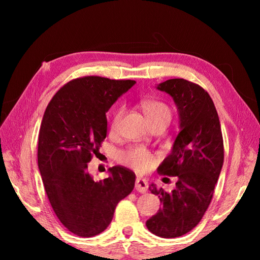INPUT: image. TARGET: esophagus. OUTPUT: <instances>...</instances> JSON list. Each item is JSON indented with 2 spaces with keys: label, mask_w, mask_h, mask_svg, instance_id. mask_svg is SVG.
Returning <instances> with one entry per match:
<instances>
[{
  "label": "esophagus",
  "mask_w": 260,
  "mask_h": 260,
  "mask_svg": "<svg viewBox=\"0 0 260 260\" xmlns=\"http://www.w3.org/2000/svg\"><path fill=\"white\" fill-rule=\"evenodd\" d=\"M148 187H149V183L146 179L143 178H136V182H135V189L138 190L139 192H147L148 191Z\"/></svg>",
  "instance_id": "34e87169"
}]
</instances>
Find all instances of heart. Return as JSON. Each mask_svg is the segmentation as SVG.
<instances>
[{
    "label": "heart",
    "instance_id": "b5f03b06",
    "mask_svg": "<svg viewBox=\"0 0 260 260\" xmlns=\"http://www.w3.org/2000/svg\"><path fill=\"white\" fill-rule=\"evenodd\" d=\"M142 109L152 126L158 124V122H170L171 118H172L171 108L166 103L161 102V101H144V102H142ZM124 107L118 108L113 112L111 121H110V128H111V131L117 129L122 116H124ZM119 160L122 164L132 167L135 171L143 172V171L149 170L153 165L155 156L150 151L146 150V149L133 147L121 151L119 153Z\"/></svg>",
    "mask_w": 260,
    "mask_h": 260
}]
</instances>
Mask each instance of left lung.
<instances>
[{
    "mask_svg": "<svg viewBox=\"0 0 260 260\" xmlns=\"http://www.w3.org/2000/svg\"><path fill=\"white\" fill-rule=\"evenodd\" d=\"M158 89L172 96L180 116V133L158 173L178 177L172 191L151 184L162 208L147 221L152 234L173 239L199 225L213 197L223 164V140L217 110L208 91L184 79H170ZM167 179V178H166Z\"/></svg>",
    "mask_w": 260,
    "mask_h": 260,
    "instance_id": "1",
    "label": "left lung"
}]
</instances>
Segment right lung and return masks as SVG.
<instances>
[{
	"label": "right lung",
	"instance_id": "1",
	"mask_svg": "<svg viewBox=\"0 0 260 260\" xmlns=\"http://www.w3.org/2000/svg\"><path fill=\"white\" fill-rule=\"evenodd\" d=\"M134 80L86 76L60 88L43 114L38 165L51 208L68 230L81 237L105 231L117 204L134 189L135 174L122 166L95 182L88 162L107 138V111Z\"/></svg>",
	"mask_w": 260,
	"mask_h": 260
}]
</instances>
